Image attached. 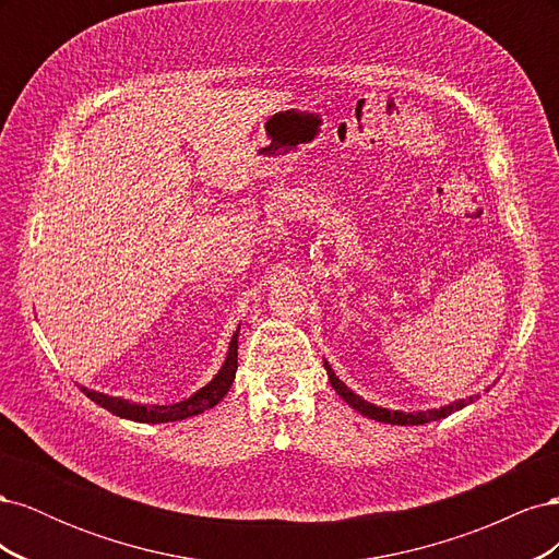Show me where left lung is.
Listing matches in <instances>:
<instances>
[{
    "label": "left lung",
    "mask_w": 559,
    "mask_h": 559,
    "mask_svg": "<svg viewBox=\"0 0 559 559\" xmlns=\"http://www.w3.org/2000/svg\"><path fill=\"white\" fill-rule=\"evenodd\" d=\"M324 368L329 373V380L335 389V394L345 399L354 411H359L361 415L370 417V419H378V421H384V425H401V427H415V425H427V421H433V419H443L448 415H452L454 411H462L464 405L473 403L478 396H468L464 401H454L450 405H443V408L438 411H419V413H399V411H386V408H378V405L364 401L361 396H357L352 392V389H347V384L343 380H337L335 373L331 370V366L324 361Z\"/></svg>",
    "instance_id": "1"
}]
</instances>
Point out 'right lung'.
I'll use <instances>...</instances> for the list:
<instances>
[{
  "instance_id": "1",
  "label": "right lung",
  "mask_w": 559,
  "mask_h": 559,
  "mask_svg": "<svg viewBox=\"0 0 559 559\" xmlns=\"http://www.w3.org/2000/svg\"><path fill=\"white\" fill-rule=\"evenodd\" d=\"M238 333H240V329L233 335L230 347H228V357H226L222 370H218L210 384L202 386L200 392H195L191 399H186V401H179L173 405H140V403H130L123 399L93 392V389H86V386H81V392L118 417L134 419V421H148V425H160V421H177V419L200 415V413L214 408V405L228 394V389L235 380V370H238Z\"/></svg>"
}]
</instances>
